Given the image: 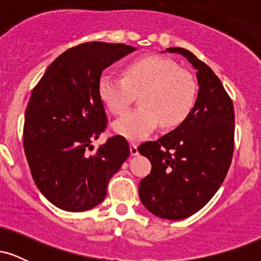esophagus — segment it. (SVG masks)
Instances as JSON below:
<instances>
[{
  "mask_svg": "<svg viewBox=\"0 0 261 261\" xmlns=\"http://www.w3.org/2000/svg\"><path fill=\"white\" fill-rule=\"evenodd\" d=\"M130 153H131V155L139 154V148H137V145H135V143H131V145H130Z\"/></svg>",
  "mask_w": 261,
  "mask_h": 261,
  "instance_id": "obj_1",
  "label": "esophagus"
}]
</instances>
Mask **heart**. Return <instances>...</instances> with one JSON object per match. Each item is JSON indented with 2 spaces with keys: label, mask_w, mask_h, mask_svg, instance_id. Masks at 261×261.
I'll return each instance as SVG.
<instances>
[{
  "label": "heart",
  "mask_w": 261,
  "mask_h": 261,
  "mask_svg": "<svg viewBox=\"0 0 261 261\" xmlns=\"http://www.w3.org/2000/svg\"><path fill=\"white\" fill-rule=\"evenodd\" d=\"M197 87L193 74L173 60L145 56L125 65L122 79L103 74L98 94L104 106L121 115L140 94L142 107L114 122L115 133L137 141L151 134L160 124L174 127L190 115L196 101Z\"/></svg>",
  "instance_id": "1"
}]
</instances>
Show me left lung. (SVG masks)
<instances>
[{"label": "left lung", "mask_w": 261, "mask_h": 261, "mask_svg": "<svg viewBox=\"0 0 261 261\" xmlns=\"http://www.w3.org/2000/svg\"><path fill=\"white\" fill-rule=\"evenodd\" d=\"M180 54L197 71L199 93L190 115L175 130L139 146L152 164L139 196L149 212L166 220L196 214L221 187L234 147L233 101L214 71L187 49Z\"/></svg>", "instance_id": "left-lung-1"}]
</instances>
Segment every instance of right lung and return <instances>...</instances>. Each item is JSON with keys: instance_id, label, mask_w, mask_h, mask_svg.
I'll return each mask as SVG.
<instances>
[{"instance_id": "right-lung-1", "label": "right lung", "mask_w": 261, "mask_h": 261, "mask_svg": "<svg viewBox=\"0 0 261 261\" xmlns=\"http://www.w3.org/2000/svg\"><path fill=\"white\" fill-rule=\"evenodd\" d=\"M135 50L125 44H80L54 60L33 89L23 146L35 184L56 207L80 212L97 206L130 155L119 135L93 153L92 142L108 122L98 94L101 72Z\"/></svg>"}]
</instances>
